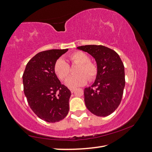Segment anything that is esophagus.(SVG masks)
I'll list each match as a JSON object with an SVG mask.
<instances>
[{
	"mask_svg": "<svg viewBox=\"0 0 152 152\" xmlns=\"http://www.w3.org/2000/svg\"><path fill=\"white\" fill-rule=\"evenodd\" d=\"M70 91H71V92L72 93V94H73V93L75 91V89H74V88H71V89H70Z\"/></svg>",
	"mask_w": 152,
	"mask_h": 152,
	"instance_id": "1",
	"label": "esophagus"
}]
</instances>
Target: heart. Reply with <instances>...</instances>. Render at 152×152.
<instances>
[{
	"instance_id": "obj_1",
	"label": "heart",
	"mask_w": 152,
	"mask_h": 152,
	"mask_svg": "<svg viewBox=\"0 0 152 152\" xmlns=\"http://www.w3.org/2000/svg\"><path fill=\"white\" fill-rule=\"evenodd\" d=\"M69 59L73 63L80 64L78 69L77 75L68 77L65 81V84L69 88L83 86L87 83L89 79L93 80L97 75V66L95 63L90 61L89 55L82 51H75L69 55ZM54 71L59 79H65L68 76L70 67L68 63L63 58H58L54 65ZM87 74V76L86 75Z\"/></svg>"
}]
</instances>
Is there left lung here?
<instances>
[{"label": "left lung", "mask_w": 152, "mask_h": 152, "mask_svg": "<svg viewBox=\"0 0 152 152\" xmlns=\"http://www.w3.org/2000/svg\"><path fill=\"white\" fill-rule=\"evenodd\" d=\"M77 49L91 55L97 66L95 82L84 89L87 108L97 116L110 115L120 104L126 83L121 58L115 50L103 45H86Z\"/></svg>", "instance_id": "obj_1"}]
</instances>
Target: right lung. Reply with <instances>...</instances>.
I'll use <instances>...</instances> for the list:
<instances>
[{
  "label": "right lung",
  "instance_id": "obj_1",
  "mask_svg": "<svg viewBox=\"0 0 152 152\" xmlns=\"http://www.w3.org/2000/svg\"><path fill=\"white\" fill-rule=\"evenodd\" d=\"M68 50L51 49L37 53L26 64L23 75L24 93L31 110L49 123L62 120L69 110L71 91L54 71L55 61Z\"/></svg>",
  "mask_w": 152,
  "mask_h": 152
}]
</instances>
